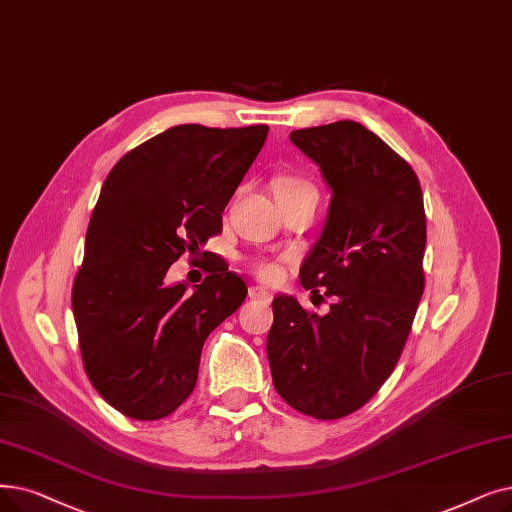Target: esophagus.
<instances>
[{"label":"esophagus","mask_w":512,"mask_h":512,"mask_svg":"<svg viewBox=\"0 0 512 512\" xmlns=\"http://www.w3.org/2000/svg\"><path fill=\"white\" fill-rule=\"evenodd\" d=\"M249 297L251 299H261V301H272V293L268 291V288H263V286H251L249 288Z\"/></svg>","instance_id":"esophagus-1"}]
</instances>
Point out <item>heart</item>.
Listing matches in <instances>:
<instances>
[{
  "instance_id": "obj_1",
  "label": "heart",
  "mask_w": 512,
  "mask_h": 512,
  "mask_svg": "<svg viewBox=\"0 0 512 512\" xmlns=\"http://www.w3.org/2000/svg\"><path fill=\"white\" fill-rule=\"evenodd\" d=\"M299 188H311V186L305 184L303 180H297V177H284V180L278 182V192L299 190ZM257 274L263 280H276L280 276V265L274 261H261V263H257Z\"/></svg>"
}]
</instances>
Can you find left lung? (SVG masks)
<instances>
[{
	"mask_svg": "<svg viewBox=\"0 0 512 512\" xmlns=\"http://www.w3.org/2000/svg\"><path fill=\"white\" fill-rule=\"evenodd\" d=\"M288 138L332 192L322 234L299 270L305 291L332 303L318 316L291 295L274 297L268 360L288 406L335 420L362 408L402 355L425 291V205L412 167L360 123Z\"/></svg>",
	"mask_w": 512,
	"mask_h": 512,
	"instance_id": "left-lung-1",
	"label": "left lung"
}]
</instances>
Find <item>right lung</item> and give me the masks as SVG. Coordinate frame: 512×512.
<instances>
[{"label": "right lung", "mask_w": 512, "mask_h": 512, "mask_svg": "<svg viewBox=\"0 0 512 512\" xmlns=\"http://www.w3.org/2000/svg\"><path fill=\"white\" fill-rule=\"evenodd\" d=\"M268 125H175L127 152L104 180L73 284L81 358L121 414L159 420L194 391L201 351L247 297L224 261L188 291L171 263L221 232V213L268 138Z\"/></svg>", "instance_id": "1"}]
</instances>
